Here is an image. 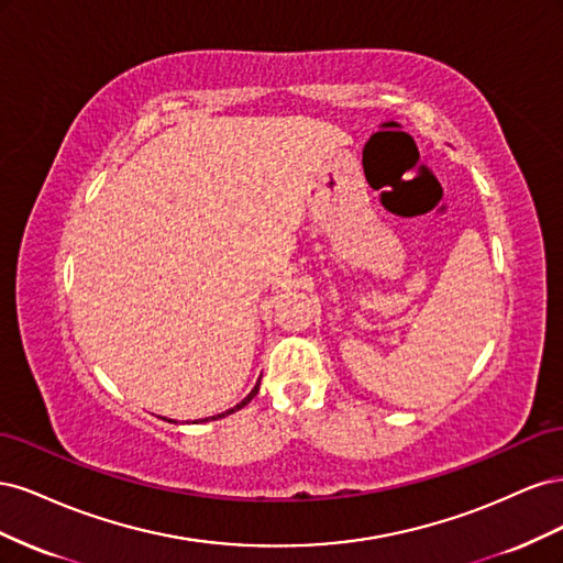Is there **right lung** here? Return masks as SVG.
I'll list each match as a JSON object with an SVG mask.
<instances>
[{
    "mask_svg": "<svg viewBox=\"0 0 563 563\" xmlns=\"http://www.w3.org/2000/svg\"><path fill=\"white\" fill-rule=\"evenodd\" d=\"M258 389H261V380L258 383H255V387L249 391V395H246V399H242L240 404H236L234 408H228V411L225 413H218V416H211V418H203V422H209V420H218V418H225V416H230V413H234V411H240V408H244L255 395H258ZM195 424H197V420H195Z\"/></svg>",
    "mask_w": 563,
    "mask_h": 563,
    "instance_id": "obj_1",
    "label": "right lung"
}]
</instances>
